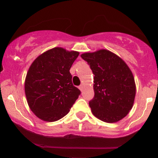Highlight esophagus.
I'll return each instance as SVG.
<instances>
[{
	"instance_id": "1",
	"label": "esophagus",
	"mask_w": 158,
	"mask_h": 158,
	"mask_svg": "<svg viewBox=\"0 0 158 158\" xmlns=\"http://www.w3.org/2000/svg\"><path fill=\"white\" fill-rule=\"evenodd\" d=\"M79 90L81 91V92H82V91H83V89H84V86H83V85H79Z\"/></svg>"
}]
</instances>
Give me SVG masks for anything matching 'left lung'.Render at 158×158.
I'll return each mask as SVG.
<instances>
[{"mask_svg":"<svg viewBox=\"0 0 158 158\" xmlns=\"http://www.w3.org/2000/svg\"><path fill=\"white\" fill-rule=\"evenodd\" d=\"M94 76V96L89 106L94 117L106 123H117L132 108L135 97V79L127 64L106 49L84 53Z\"/></svg>","mask_w":158,"mask_h":158,"instance_id":"obj_1","label":"left lung"}]
</instances>
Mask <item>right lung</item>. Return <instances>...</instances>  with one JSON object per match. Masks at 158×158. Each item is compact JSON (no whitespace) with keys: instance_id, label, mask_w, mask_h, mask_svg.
I'll return each instance as SVG.
<instances>
[{"instance_id":"right-lung-1","label":"right lung","mask_w":158,"mask_h":158,"mask_svg":"<svg viewBox=\"0 0 158 158\" xmlns=\"http://www.w3.org/2000/svg\"><path fill=\"white\" fill-rule=\"evenodd\" d=\"M79 53L54 48L31 64L25 80L29 108L39 119L54 122L69 113L80 91L72 82L71 66Z\"/></svg>"}]
</instances>
